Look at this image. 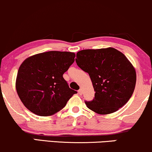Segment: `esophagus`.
I'll list each match as a JSON object with an SVG mask.
<instances>
[{
	"label": "esophagus",
	"instance_id": "34e87169",
	"mask_svg": "<svg viewBox=\"0 0 152 152\" xmlns=\"http://www.w3.org/2000/svg\"><path fill=\"white\" fill-rule=\"evenodd\" d=\"M78 94H79V95H82L83 94V90H82V89H79L78 90Z\"/></svg>",
	"mask_w": 152,
	"mask_h": 152
}]
</instances>
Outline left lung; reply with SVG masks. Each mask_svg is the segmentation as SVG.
<instances>
[{"mask_svg": "<svg viewBox=\"0 0 152 152\" xmlns=\"http://www.w3.org/2000/svg\"><path fill=\"white\" fill-rule=\"evenodd\" d=\"M76 64L89 74L95 90L92 101H85L90 110L99 114L115 112L133 93L136 72L125 55L113 48L83 50L76 54Z\"/></svg>", "mask_w": 152, "mask_h": 152, "instance_id": "8db88e82", "label": "left lung"}]
</instances>
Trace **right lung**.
<instances>
[{
  "label": "right lung",
  "instance_id": "obj_1",
  "mask_svg": "<svg viewBox=\"0 0 152 152\" xmlns=\"http://www.w3.org/2000/svg\"><path fill=\"white\" fill-rule=\"evenodd\" d=\"M75 56L70 52L49 51L22 62L17 72L16 90L28 110L38 116H51L64 108L77 93L63 78Z\"/></svg>",
  "mask_w": 152,
  "mask_h": 152
}]
</instances>
